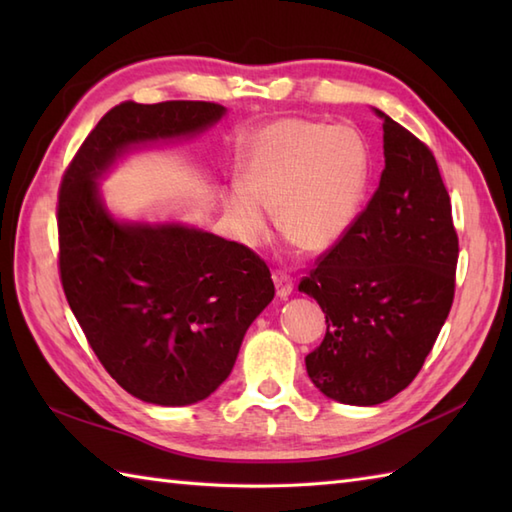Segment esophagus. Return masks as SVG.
<instances>
[{
  "label": "esophagus",
  "mask_w": 512,
  "mask_h": 512,
  "mask_svg": "<svg viewBox=\"0 0 512 512\" xmlns=\"http://www.w3.org/2000/svg\"><path fill=\"white\" fill-rule=\"evenodd\" d=\"M273 281H275V288H277V297H279V299H288L292 288H295V284H292L290 275L281 273V270H275V273H273Z\"/></svg>",
  "instance_id": "obj_1"
}]
</instances>
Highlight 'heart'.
I'll use <instances>...</instances> for the list:
<instances>
[{
  "mask_svg": "<svg viewBox=\"0 0 512 512\" xmlns=\"http://www.w3.org/2000/svg\"><path fill=\"white\" fill-rule=\"evenodd\" d=\"M246 187L233 191V213L248 242L268 228L277 209L279 231L303 253H323L350 233L361 211L369 154L352 127L284 118L250 143Z\"/></svg>",
  "mask_w": 512,
  "mask_h": 512,
  "instance_id": "b5f03b06",
  "label": "heart"
}]
</instances>
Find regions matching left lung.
I'll use <instances>...</instances> for the list:
<instances>
[{"label": "left lung", "mask_w": 512, "mask_h": 512, "mask_svg": "<svg viewBox=\"0 0 512 512\" xmlns=\"http://www.w3.org/2000/svg\"><path fill=\"white\" fill-rule=\"evenodd\" d=\"M374 112L385 149L378 189L299 284L328 323L306 356L308 376L321 394L358 407L394 398L418 376L449 317L460 253L431 149Z\"/></svg>", "instance_id": "8db88e82"}]
</instances>
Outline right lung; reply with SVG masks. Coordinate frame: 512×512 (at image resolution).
Returning a JSON list of instances; mask_svg holds the SVG:
<instances>
[{
	"instance_id": "add662e5",
	"label": "right lung",
	"mask_w": 512,
	"mask_h": 512,
	"mask_svg": "<svg viewBox=\"0 0 512 512\" xmlns=\"http://www.w3.org/2000/svg\"><path fill=\"white\" fill-rule=\"evenodd\" d=\"M224 114L206 101H125L83 140L61 180L65 299L107 374L162 407L193 405L224 383L275 284L244 244L180 222H118L99 180L127 151L202 134Z\"/></svg>"
}]
</instances>
